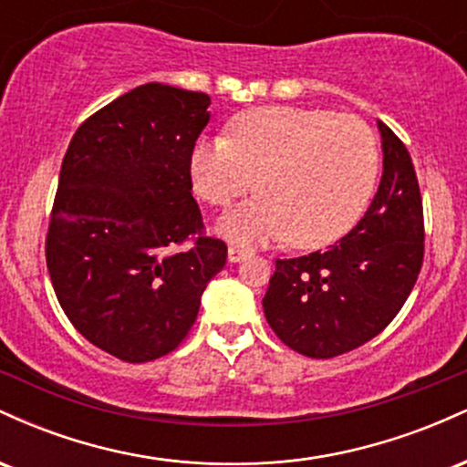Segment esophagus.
<instances>
[{"label":"esophagus","instance_id":"esophagus-1","mask_svg":"<svg viewBox=\"0 0 467 467\" xmlns=\"http://www.w3.org/2000/svg\"><path fill=\"white\" fill-rule=\"evenodd\" d=\"M248 254H250V252L239 248V245H230V248H228V261H230V264H239V261L245 259Z\"/></svg>","mask_w":467,"mask_h":467}]
</instances>
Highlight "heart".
Wrapping results in <instances>:
<instances>
[{"label": "heart", "instance_id": "b5f03b06", "mask_svg": "<svg viewBox=\"0 0 467 467\" xmlns=\"http://www.w3.org/2000/svg\"><path fill=\"white\" fill-rule=\"evenodd\" d=\"M189 173L211 206H228L252 184L259 189L219 219V233L230 241L287 239L294 248H323L367 211L379 149L371 127L356 116L254 107L230 120L228 136L195 142Z\"/></svg>", "mask_w": 467, "mask_h": 467}]
</instances>
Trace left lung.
Listing matches in <instances>:
<instances>
[{
    "instance_id": "left-lung-1",
    "label": "left lung",
    "mask_w": 467,
    "mask_h": 467,
    "mask_svg": "<svg viewBox=\"0 0 467 467\" xmlns=\"http://www.w3.org/2000/svg\"><path fill=\"white\" fill-rule=\"evenodd\" d=\"M384 173L371 206L336 245L276 259L264 298L272 331L316 360L368 342L398 316L423 264V206L406 144L378 122Z\"/></svg>"
}]
</instances>
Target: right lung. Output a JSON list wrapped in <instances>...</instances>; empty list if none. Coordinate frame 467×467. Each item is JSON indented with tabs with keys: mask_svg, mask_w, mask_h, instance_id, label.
I'll list each match as a JSON object with an SVG mask.
<instances>
[{
	"mask_svg": "<svg viewBox=\"0 0 467 467\" xmlns=\"http://www.w3.org/2000/svg\"><path fill=\"white\" fill-rule=\"evenodd\" d=\"M208 105L203 92L140 85L89 116L63 158L47 272L69 323L118 360L180 347L226 265V244L203 234L191 192Z\"/></svg>",
	"mask_w": 467,
	"mask_h": 467,
	"instance_id": "add662e5",
	"label": "right lung"
}]
</instances>
